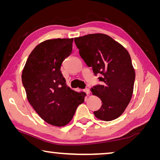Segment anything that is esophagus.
<instances>
[{"label": "esophagus", "mask_w": 160, "mask_h": 160, "mask_svg": "<svg viewBox=\"0 0 160 160\" xmlns=\"http://www.w3.org/2000/svg\"><path fill=\"white\" fill-rule=\"evenodd\" d=\"M84 92H85L87 94H89L90 92V89H89V88H86V89H85V90H84Z\"/></svg>", "instance_id": "obj_1"}]
</instances>
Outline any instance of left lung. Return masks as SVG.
<instances>
[{"mask_svg": "<svg viewBox=\"0 0 160 160\" xmlns=\"http://www.w3.org/2000/svg\"><path fill=\"white\" fill-rule=\"evenodd\" d=\"M79 53L87 66L92 68L102 85L91 89L99 97L102 107L94 112L97 118L110 121L118 118L128 106L133 92L135 73L129 53L122 45L104 34L75 38Z\"/></svg>", "mask_w": 160, "mask_h": 160, "instance_id": "1", "label": "left lung"}]
</instances>
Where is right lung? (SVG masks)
Listing matches in <instances>:
<instances>
[{
    "instance_id": "right-lung-1",
    "label": "right lung",
    "mask_w": 160,
    "mask_h": 160,
    "mask_svg": "<svg viewBox=\"0 0 160 160\" xmlns=\"http://www.w3.org/2000/svg\"><path fill=\"white\" fill-rule=\"evenodd\" d=\"M72 39H48L29 54L22 74L27 98L39 116L55 126L67 125L86 94L66 85L61 66L72 49Z\"/></svg>"
}]
</instances>
